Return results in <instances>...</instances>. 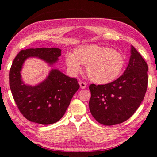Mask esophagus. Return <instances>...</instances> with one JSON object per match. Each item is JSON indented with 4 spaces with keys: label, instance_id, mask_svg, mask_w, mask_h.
Returning a JSON list of instances; mask_svg holds the SVG:
<instances>
[{
    "label": "esophagus",
    "instance_id": "esophagus-1",
    "mask_svg": "<svg viewBox=\"0 0 157 157\" xmlns=\"http://www.w3.org/2000/svg\"><path fill=\"white\" fill-rule=\"evenodd\" d=\"M79 86H80L81 89H85L86 87V84L83 82H79Z\"/></svg>",
    "mask_w": 157,
    "mask_h": 157
}]
</instances>
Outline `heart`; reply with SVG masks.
Listing matches in <instances>:
<instances>
[{"label": "heart", "mask_w": 157, "mask_h": 157, "mask_svg": "<svg viewBox=\"0 0 157 157\" xmlns=\"http://www.w3.org/2000/svg\"><path fill=\"white\" fill-rule=\"evenodd\" d=\"M64 60L69 71L73 74L81 71V65L86 66L88 78L98 84H107L115 81L125 65L123 53L97 44L77 47L73 54L66 53Z\"/></svg>", "instance_id": "1"}]
</instances>
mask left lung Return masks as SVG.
Returning <instances> with one entry per match:
<instances>
[{
	"mask_svg": "<svg viewBox=\"0 0 157 157\" xmlns=\"http://www.w3.org/2000/svg\"><path fill=\"white\" fill-rule=\"evenodd\" d=\"M129 64L123 75L111 83L89 86V109L98 123L114 125L129 119L141 104L147 88L148 66L131 46Z\"/></svg>",
	"mask_w": 157,
	"mask_h": 157,
	"instance_id": "1",
	"label": "left lung"
}]
</instances>
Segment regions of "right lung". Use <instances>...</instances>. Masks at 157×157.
<instances>
[{"label":"right lung","instance_id":"obj_1","mask_svg":"<svg viewBox=\"0 0 157 157\" xmlns=\"http://www.w3.org/2000/svg\"><path fill=\"white\" fill-rule=\"evenodd\" d=\"M60 56L61 50L57 48H39L21 50L14 59L10 71V89L18 109L28 121L41 124L59 121L79 88L76 78L55 68L49 71L44 81L34 86L23 81L21 73L28 58L37 57L52 66Z\"/></svg>","mask_w":157,"mask_h":157}]
</instances>
